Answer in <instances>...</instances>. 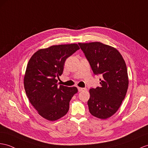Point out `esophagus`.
<instances>
[{"label":"esophagus","mask_w":148,"mask_h":148,"mask_svg":"<svg viewBox=\"0 0 148 148\" xmlns=\"http://www.w3.org/2000/svg\"><path fill=\"white\" fill-rule=\"evenodd\" d=\"M78 91H79V92H83V91H85V90H86V88H85L78 87Z\"/></svg>","instance_id":"obj_1"}]
</instances>
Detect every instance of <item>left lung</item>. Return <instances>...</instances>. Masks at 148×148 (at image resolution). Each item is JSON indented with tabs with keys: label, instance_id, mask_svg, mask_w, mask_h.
I'll return each mask as SVG.
<instances>
[{
	"label": "left lung",
	"instance_id": "obj_1",
	"mask_svg": "<svg viewBox=\"0 0 148 148\" xmlns=\"http://www.w3.org/2000/svg\"><path fill=\"white\" fill-rule=\"evenodd\" d=\"M78 45L93 73L102 77L100 86L89 90V111L95 117L106 119L117 111L127 91L129 79L125 61L117 49L100 42Z\"/></svg>",
	"mask_w": 148,
	"mask_h": 148
}]
</instances>
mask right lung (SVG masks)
Wrapping results in <instances>:
<instances>
[{
	"mask_svg": "<svg viewBox=\"0 0 148 148\" xmlns=\"http://www.w3.org/2000/svg\"><path fill=\"white\" fill-rule=\"evenodd\" d=\"M80 49L77 44L54 45L39 49L27 63L24 78V89L29 100L38 113L49 121L67 114L70 101L77 93L75 86L57 84L62 75L67 58Z\"/></svg>",
	"mask_w": 148,
	"mask_h": 148,
	"instance_id": "obj_1",
	"label": "right lung"
}]
</instances>
